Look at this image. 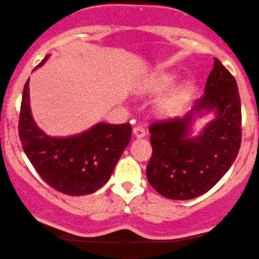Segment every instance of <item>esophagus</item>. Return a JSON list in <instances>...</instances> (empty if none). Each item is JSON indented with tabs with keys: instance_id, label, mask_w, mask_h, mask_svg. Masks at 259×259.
I'll return each instance as SVG.
<instances>
[{
	"instance_id": "esophagus-1",
	"label": "esophagus",
	"mask_w": 259,
	"mask_h": 259,
	"mask_svg": "<svg viewBox=\"0 0 259 259\" xmlns=\"http://www.w3.org/2000/svg\"><path fill=\"white\" fill-rule=\"evenodd\" d=\"M145 130L143 128V127H135L133 128V136H135L136 138H144L145 137Z\"/></svg>"
}]
</instances>
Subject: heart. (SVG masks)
<instances>
[{
  "instance_id": "b5f03b06",
  "label": "heart",
  "mask_w": 259,
  "mask_h": 259,
  "mask_svg": "<svg viewBox=\"0 0 259 259\" xmlns=\"http://www.w3.org/2000/svg\"><path fill=\"white\" fill-rule=\"evenodd\" d=\"M188 87H182L181 89H179V92H176L175 94H172L171 97H168L164 100H161L158 104V114L162 116V117H170L174 116L179 111L180 105H181V101L184 99V95L187 94Z\"/></svg>"
}]
</instances>
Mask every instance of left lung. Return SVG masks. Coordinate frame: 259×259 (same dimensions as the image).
<instances>
[{
	"instance_id": "1",
	"label": "left lung",
	"mask_w": 259,
	"mask_h": 259,
	"mask_svg": "<svg viewBox=\"0 0 259 259\" xmlns=\"http://www.w3.org/2000/svg\"><path fill=\"white\" fill-rule=\"evenodd\" d=\"M213 118L193 135L195 118ZM153 154L147 179L168 199L199 197L214 187L234 164L241 145V104L235 78L214 59L204 95L184 117L153 123Z\"/></svg>"
}]
</instances>
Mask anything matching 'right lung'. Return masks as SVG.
I'll return each instance as SVG.
<instances>
[{
  "instance_id": "obj_1",
  "label": "right lung",
  "mask_w": 259,
  "mask_h": 259,
  "mask_svg": "<svg viewBox=\"0 0 259 259\" xmlns=\"http://www.w3.org/2000/svg\"><path fill=\"white\" fill-rule=\"evenodd\" d=\"M49 57L46 55L37 67ZM29 101L28 79L23 91L18 132L23 150L36 172L52 188L69 196L97 192L114 172L130 143L132 127L128 123L98 122L77 135L52 137L34 121Z\"/></svg>"
}]
</instances>
